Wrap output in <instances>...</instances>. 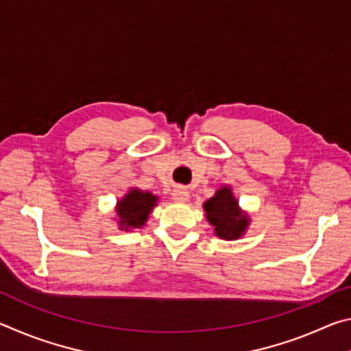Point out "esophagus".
<instances>
[{
  "label": "esophagus",
  "instance_id": "1",
  "mask_svg": "<svg viewBox=\"0 0 351 351\" xmlns=\"http://www.w3.org/2000/svg\"><path fill=\"white\" fill-rule=\"evenodd\" d=\"M171 197H173L175 201H180V203H186V201H189L190 195L187 192V189L184 187H176L173 190V193H171Z\"/></svg>",
  "mask_w": 351,
  "mask_h": 351
}]
</instances>
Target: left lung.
Wrapping results in <instances>:
<instances>
[{"mask_svg":"<svg viewBox=\"0 0 351 351\" xmlns=\"http://www.w3.org/2000/svg\"><path fill=\"white\" fill-rule=\"evenodd\" d=\"M204 210L209 223L215 228V234L221 239L234 240L245 232L247 217L240 212L230 189H219L209 201H206Z\"/></svg>","mask_w":351,"mask_h":351,"instance_id":"1","label":"left lung"}]
</instances>
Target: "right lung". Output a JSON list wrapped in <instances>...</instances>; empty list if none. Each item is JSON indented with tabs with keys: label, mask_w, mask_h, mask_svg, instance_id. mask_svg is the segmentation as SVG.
<instances>
[{
	"label": "right lung",
	"mask_w": 351,
	"mask_h": 351,
	"mask_svg": "<svg viewBox=\"0 0 351 351\" xmlns=\"http://www.w3.org/2000/svg\"><path fill=\"white\" fill-rule=\"evenodd\" d=\"M156 197L148 192L134 189L117 203V215L121 228H141L147 221L148 213L156 206Z\"/></svg>",
	"instance_id": "add662e5"
}]
</instances>
